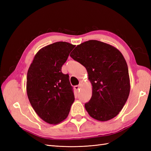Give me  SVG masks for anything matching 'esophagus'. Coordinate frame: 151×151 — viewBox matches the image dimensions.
<instances>
[{"label":"esophagus","mask_w":151,"mask_h":151,"mask_svg":"<svg viewBox=\"0 0 151 151\" xmlns=\"http://www.w3.org/2000/svg\"><path fill=\"white\" fill-rule=\"evenodd\" d=\"M80 87H81V84L77 85V86H74V88H75L76 90H79Z\"/></svg>","instance_id":"esophagus-1"}]
</instances>
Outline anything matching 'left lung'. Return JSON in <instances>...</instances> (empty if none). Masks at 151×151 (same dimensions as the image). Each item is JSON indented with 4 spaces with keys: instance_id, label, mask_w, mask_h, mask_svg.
Wrapping results in <instances>:
<instances>
[{
    "instance_id": "8db88e82",
    "label": "left lung",
    "mask_w": 151,
    "mask_h": 151,
    "mask_svg": "<svg viewBox=\"0 0 151 151\" xmlns=\"http://www.w3.org/2000/svg\"><path fill=\"white\" fill-rule=\"evenodd\" d=\"M70 56L84 65L92 84V96L85 108L95 120L115 117L129 98L130 84L125 58L115 47L89 40L74 48Z\"/></svg>"
}]
</instances>
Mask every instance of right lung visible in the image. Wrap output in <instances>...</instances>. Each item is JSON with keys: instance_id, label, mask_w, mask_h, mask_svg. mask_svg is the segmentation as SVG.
Returning <instances> with one entry per match:
<instances>
[{"instance_id": "right-lung-1", "label": "right lung", "mask_w": 151, "mask_h": 151, "mask_svg": "<svg viewBox=\"0 0 151 151\" xmlns=\"http://www.w3.org/2000/svg\"><path fill=\"white\" fill-rule=\"evenodd\" d=\"M75 47L58 42L41 48L28 70L29 101L36 114L49 124L57 125L65 120L74 101L69 76L61 69Z\"/></svg>"}]
</instances>
